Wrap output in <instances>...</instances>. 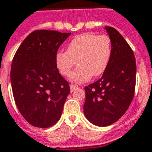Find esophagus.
Wrapping results in <instances>:
<instances>
[{"label": "esophagus", "mask_w": 152, "mask_h": 152, "mask_svg": "<svg viewBox=\"0 0 152 152\" xmlns=\"http://www.w3.org/2000/svg\"><path fill=\"white\" fill-rule=\"evenodd\" d=\"M78 86H76V85H73V84H71L70 85V91H71V92H73V91H74V90H75V89H77V88H78Z\"/></svg>", "instance_id": "1"}]
</instances>
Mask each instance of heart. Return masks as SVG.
<instances>
[{"mask_svg": "<svg viewBox=\"0 0 152 152\" xmlns=\"http://www.w3.org/2000/svg\"><path fill=\"white\" fill-rule=\"evenodd\" d=\"M111 41L107 35L86 33L74 37L69 42L67 51H58L55 62L62 75L69 76L76 64L78 68L71 74V81L83 83L91 75L104 74L111 56Z\"/></svg>", "mask_w": 152, "mask_h": 152, "instance_id": "1", "label": "heart"}]
</instances>
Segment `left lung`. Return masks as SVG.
Returning <instances> with one entry per match:
<instances>
[{
	"instance_id": "obj_1",
	"label": "left lung",
	"mask_w": 152,
	"mask_h": 152,
	"mask_svg": "<svg viewBox=\"0 0 152 152\" xmlns=\"http://www.w3.org/2000/svg\"><path fill=\"white\" fill-rule=\"evenodd\" d=\"M111 41V56L98 81L85 87L86 118L101 127L118 121L133 101L136 84V60L129 45L112 27H105Z\"/></svg>"
}]
</instances>
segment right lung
Listing matches in <instances>:
<instances>
[{
	"instance_id": "obj_1",
	"label": "right lung",
	"mask_w": 152,
	"mask_h": 152,
	"mask_svg": "<svg viewBox=\"0 0 152 152\" xmlns=\"http://www.w3.org/2000/svg\"><path fill=\"white\" fill-rule=\"evenodd\" d=\"M70 33L33 31L13 58L10 82L15 102L23 117L37 128L56 124L70 92L57 69L55 56Z\"/></svg>"
}]
</instances>
